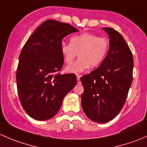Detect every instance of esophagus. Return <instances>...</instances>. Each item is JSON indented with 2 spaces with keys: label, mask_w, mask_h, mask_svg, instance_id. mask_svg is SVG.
<instances>
[{
  "label": "esophagus",
  "mask_w": 147,
  "mask_h": 147,
  "mask_svg": "<svg viewBox=\"0 0 147 147\" xmlns=\"http://www.w3.org/2000/svg\"><path fill=\"white\" fill-rule=\"evenodd\" d=\"M80 75H77V81H78V84H81L80 82Z\"/></svg>",
  "instance_id": "obj_1"
}]
</instances>
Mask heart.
Returning a JSON list of instances; mask_svg holds the SVG:
<instances>
[{"instance_id":"heart-1","label":"heart","mask_w":147,"mask_h":147,"mask_svg":"<svg viewBox=\"0 0 147 147\" xmlns=\"http://www.w3.org/2000/svg\"><path fill=\"white\" fill-rule=\"evenodd\" d=\"M108 41L91 32H83L70 38V43L62 42L60 52L65 62L67 64L72 63L76 56L80 57L66 67L70 73L78 74L90 67H95L102 63L108 50Z\"/></svg>"}]
</instances>
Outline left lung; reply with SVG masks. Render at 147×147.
<instances>
[{"mask_svg":"<svg viewBox=\"0 0 147 147\" xmlns=\"http://www.w3.org/2000/svg\"><path fill=\"white\" fill-rule=\"evenodd\" d=\"M109 38V48L100 66L82 76L81 96L86 116L97 123L113 119L122 109L132 82V53L119 32L103 28Z\"/></svg>","mask_w":147,"mask_h":147,"instance_id":"left-lung-1","label":"left lung"}]
</instances>
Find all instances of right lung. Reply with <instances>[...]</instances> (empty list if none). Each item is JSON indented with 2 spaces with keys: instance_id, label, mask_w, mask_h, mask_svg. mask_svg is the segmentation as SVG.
<instances>
[{
  "instance_id": "right-lung-1",
  "label": "right lung",
  "mask_w": 147,
  "mask_h": 147,
  "mask_svg": "<svg viewBox=\"0 0 147 147\" xmlns=\"http://www.w3.org/2000/svg\"><path fill=\"white\" fill-rule=\"evenodd\" d=\"M78 30L71 25L48 20L41 24L23 46L16 73L20 103L36 120L53 118L67 94L77 84L74 74L58 73L64 63L62 40Z\"/></svg>"
}]
</instances>
